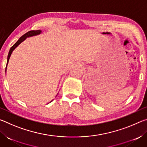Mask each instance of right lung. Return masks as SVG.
<instances>
[{"label":"right lung","mask_w":147,"mask_h":147,"mask_svg":"<svg viewBox=\"0 0 147 147\" xmlns=\"http://www.w3.org/2000/svg\"><path fill=\"white\" fill-rule=\"evenodd\" d=\"M41 32H42V31L41 30H31V31H29V32H27V33H26L25 34H24L23 36H21V38H20L18 39V41H17L16 43H15L11 47L10 49H9V53H8V58H7V63H6V70H5V71H6V69H7V65H8V62H9V58H10V56L11 55V53H13V51H14L15 49H16V48H17V47H18L19 45L22 43V42L25 40V39L27 38H30V37L38 36V35L41 34ZM56 96H57V95H56ZM52 101H53V100H52Z\"/></svg>","instance_id":"right-lung-1"}]
</instances>
